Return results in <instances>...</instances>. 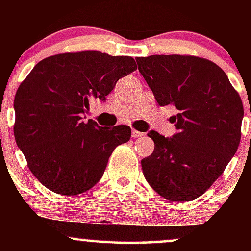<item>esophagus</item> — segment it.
Masks as SVG:
<instances>
[{"label":"esophagus","instance_id":"34e87169","mask_svg":"<svg viewBox=\"0 0 251 251\" xmlns=\"http://www.w3.org/2000/svg\"><path fill=\"white\" fill-rule=\"evenodd\" d=\"M144 133H142V132L137 131V129H132V138H139L142 137Z\"/></svg>","mask_w":251,"mask_h":251}]
</instances>
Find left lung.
I'll return each instance as SVG.
<instances>
[{
  "label": "left lung",
  "instance_id": "obj_1",
  "mask_svg": "<svg viewBox=\"0 0 251 251\" xmlns=\"http://www.w3.org/2000/svg\"><path fill=\"white\" fill-rule=\"evenodd\" d=\"M138 70L160 106L178 113L170 118L177 133L148 134L154 151L142 160L145 179L169 201L200 197L215 183L237 151L243 103L221 67L194 55L135 57Z\"/></svg>",
  "mask_w": 251,
  "mask_h": 251
}]
</instances>
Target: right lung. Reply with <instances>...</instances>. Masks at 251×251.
Instances as JSON below:
<instances>
[{"label":"right lung","instance_id":"1","mask_svg":"<svg viewBox=\"0 0 251 251\" xmlns=\"http://www.w3.org/2000/svg\"><path fill=\"white\" fill-rule=\"evenodd\" d=\"M135 70L133 57L97 50L56 54L36 63L17 88L14 135L42 185L75 196L100 180L131 128L101 127L92 119L83 122L82 114L89 100H106L118 80Z\"/></svg>","mask_w":251,"mask_h":251}]
</instances>
